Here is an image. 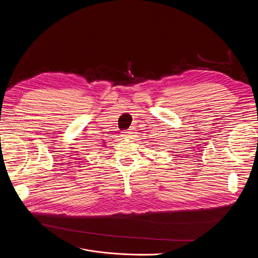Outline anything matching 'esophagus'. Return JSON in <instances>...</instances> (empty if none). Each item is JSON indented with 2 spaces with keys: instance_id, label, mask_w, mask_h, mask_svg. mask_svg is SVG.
<instances>
[{
  "instance_id": "obj_1",
  "label": "esophagus",
  "mask_w": 258,
  "mask_h": 258,
  "mask_svg": "<svg viewBox=\"0 0 258 258\" xmlns=\"http://www.w3.org/2000/svg\"><path fill=\"white\" fill-rule=\"evenodd\" d=\"M135 132L133 128H130L128 131H125L122 133V137L123 138H132V136H134Z\"/></svg>"
}]
</instances>
